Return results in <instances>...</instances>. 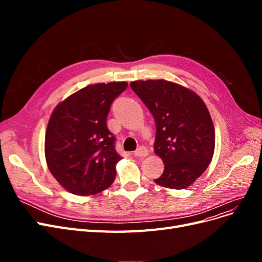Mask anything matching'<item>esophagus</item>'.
I'll use <instances>...</instances> for the list:
<instances>
[{"label": "esophagus", "mask_w": 262, "mask_h": 262, "mask_svg": "<svg viewBox=\"0 0 262 262\" xmlns=\"http://www.w3.org/2000/svg\"><path fill=\"white\" fill-rule=\"evenodd\" d=\"M134 155L137 157H144L148 155V149L145 146H140L136 152H134Z\"/></svg>", "instance_id": "1"}]
</instances>
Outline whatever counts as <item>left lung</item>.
I'll return each mask as SVG.
<instances>
[{
  "mask_svg": "<svg viewBox=\"0 0 262 262\" xmlns=\"http://www.w3.org/2000/svg\"><path fill=\"white\" fill-rule=\"evenodd\" d=\"M156 124L154 152L164 162L157 185L185 189L199 178L212 161L215 131L209 110L198 95L165 80L131 82Z\"/></svg>",
  "mask_w": 262,
  "mask_h": 262,
  "instance_id": "8db88e82",
  "label": "left lung"
}]
</instances>
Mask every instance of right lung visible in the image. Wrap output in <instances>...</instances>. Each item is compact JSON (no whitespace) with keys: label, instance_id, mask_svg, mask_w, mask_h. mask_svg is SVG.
<instances>
[{"label":"right lung","instance_id":"add662e5","mask_svg":"<svg viewBox=\"0 0 262 262\" xmlns=\"http://www.w3.org/2000/svg\"><path fill=\"white\" fill-rule=\"evenodd\" d=\"M126 82L86 86L54 108L47 126L45 154L52 176L69 192L92 195L116 178V138L107 128L113 101Z\"/></svg>","mask_w":262,"mask_h":262}]
</instances>
